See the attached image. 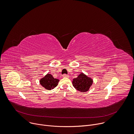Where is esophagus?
Wrapping results in <instances>:
<instances>
[{
  "mask_svg": "<svg viewBox=\"0 0 134 134\" xmlns=\"http://www.w3.org/2000/svg\"><path fill=\"white\" fill-rule=\"evenodd\" d=\"M62 76H63V77H68L69 76V75H68V74H63Z\"/></svg>",
  "mask_w": 134,
  "mask_h": 134,
  "instance_id": "34e87169",
  "label": "esophagus"
}]
</instances>
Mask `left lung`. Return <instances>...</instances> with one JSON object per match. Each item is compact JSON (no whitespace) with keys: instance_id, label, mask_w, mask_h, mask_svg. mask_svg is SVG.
Returning a JSON list of instances; mask_svg holds the SVG:
<instances>
[{"instance_id":"obj_1","label":"left lung","mask_w":134,"mask_h":134,"mask_svg":"<svg viewBox=\"0 0 134 134\" xmlns=\"http://www.w3.org/2000/svg\"><path fill=\"white\" fill-rule=\"evenodd\" d=\"M73 86L78 91L82 92L87 91L92 84L93 81L83 73L80 74L73 80Z\"/></svg>"}]
</instances>
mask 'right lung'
<instances>
[{
  "mask_svg": "<svg viewBox=\"0 0 134 134\" xmlns=\"http://www.w3.org/2000/svg\"><path fill=\"white\" fill-rule=\"evenodd\" d=\"M59 82V80L54 79L52 75L48 74L43 78L41 79L40 83L45 88L50 90L56 87L58 85Z\"/></svg>",
  "mask_w": 134,
  "mask_h": 134,
  "instance_id": "add662e5",
  "label": "right lung"
}]
</instances>
